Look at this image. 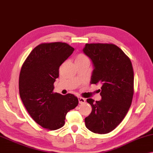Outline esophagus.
Here are the masks:
<instances>
[{
	"mask_svg": "<svg viewBox=\"0 0 153 153\" xmlns=\"http://www.w3.org/2000/svg\"><path fill=\"white\" fill-rule=\"evenodd\" d=\"M79 102L80 104H83V103L85 102V99L82 97H79Z\"/></svg>",
	"mask_w": 153,
	"mask_h": 153,
	"instance_id": "esophagus-1",
	"label": "esophagus"
}]
</instances>
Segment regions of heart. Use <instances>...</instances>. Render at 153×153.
Segmentation results:
<instances>
[{"label":"heart","instance_id":"obj_1","mask_svg":"<svg viewBox=\"0 0 153 153\" xmlns=\"http://www.w3.org/2000/svg\"><path fill=\"white\" fill-rule=\"evenodd\" d=\"M83 62H89V59L83 53H79L75 57V63H81Z\"/></svg>","mask_w":153,"mask_h":153}]
</instances>
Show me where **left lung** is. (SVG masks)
Masks as SVG:
<instances>
[{
	"label": "left lung",
	"mask_w": 153,
	"mask_h": 153,
	"mask_svg": "<svg viewBox=\"0 0 153 153\" xmlns=\"http://www.w3.org/2000/svg\"><path fill=\"white\" fill-rule=\"evenodd\" d=\"M83 52L92 61L94 69L91 83L101 84L102 100L88 98L92 108L85 117L91 132L106 134L119 125L127 114L134 93V72L130 59L114 44H86Z\"/></svg>",
	"instance_id": "8db88e82"
}]
</instances>
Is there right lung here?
<instances>
[{
  "instance_id": "right-lung-1",
  "label": "right lung",
  "mask_w": 153,
  "mask_h": 153,
  "mask_svg": "<svg viewBox=\"0 0 153 153\" xmlns=\"http://www.w3.org/2000/svg\"><path fill=\"white\" fill-rule=\"evenodd\" d=\"M74 50L65 42L42 43L30 52L21 68V100L33 120L48 130L62 128L67 113L78 105V98L72 94L53 91L59 66Z\"/></svg>"
}]
</instances>
